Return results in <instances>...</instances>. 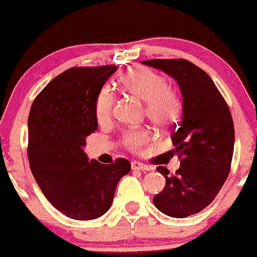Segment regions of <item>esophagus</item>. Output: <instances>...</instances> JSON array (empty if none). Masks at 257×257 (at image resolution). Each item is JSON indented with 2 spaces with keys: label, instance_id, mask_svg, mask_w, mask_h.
<instances>
[{
  "label": "esophagus",
  "instance_id": "34e87169",
  "mask_svg": "<svg viewBox=\"0 0 257 257\" xmlns=\"http://www.w3.org/2000/svg\"><path fill=\"white\" fill-rule=\"evenodd\" d=\"M131 168L134 169V171H150L151 169L148 166L144 165V163H141V162H132Z\"/></svg>",
  "mask_w": 257,
  "mask_h": 257
}]
</instances>
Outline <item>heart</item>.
Masks as SVG:
<instances>
[{"mask_svg":"<svg viewBox=\"0 0 257 257\" xmlns=\"http://www.w3.org/2000/svg\"><path fill=\"white\" fill-rule=\"evenodd\" d=\"M121 88L132 96L145 101L148 120L160 127H168L178 120L182 111V99L173 86L168 85L165 76L144 67H134L120 78ZM115 107V95L110 89L99 91L95 100V116L99 122L111 118ZM147 130L126 132L123 145L131 152H139L150 142Z\"/></svg>","mask_w":257,"mask_h":257,"instance_id":"obj_1","label":"heart"}]
</instances>
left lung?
I'll use <instances>...</instances> for the list:
<instances>
[{
    "mask_svg": "<svg viewBox=\"0 0 257 257\" xmlns=\"http://www.w3.org/2000/svg\"><path fill=\"white\" fill-rule=\"evenodd\" d=\"M142 64L165 71L178 83L183 116L172 132L181 167H166L162 192L153 204L172 218H187L208 207L226 181L234 153V122L229 106L210 76L186 59H152Z\"/></svg>",
    "mask_w": 257,
    "mask_h": 257,
    "instance_id": "8db88e82",
    "label": "left lung"
}]
</instances>
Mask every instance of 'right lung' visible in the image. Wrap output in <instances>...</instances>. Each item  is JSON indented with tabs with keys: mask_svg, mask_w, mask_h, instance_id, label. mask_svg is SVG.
I'll use <instances>...</instances> for the list:
<instances>
[{
	"mask_svg": "<svg viewBox=\"0 0 257 257\" xmlns=\"http://www.w3.org/2000/svg\"><path fill=\"white\" fill-rule=\"evenodd\" d=\"M116 70V65L65 70L39 92L28 116L32 174L53 207L75 220L104 215L118 181L131 169L125 158L101 165L84 152L86 136L97 128L95 100Z\"/></svg>",
	"mask_w": 257,
	"mask_h": 257,
	"instance_id": "right-lung-1",
	"label": "right lung"
}]
</instances>
